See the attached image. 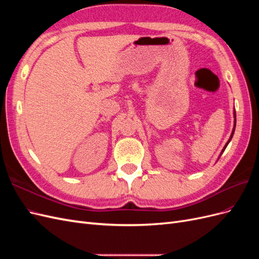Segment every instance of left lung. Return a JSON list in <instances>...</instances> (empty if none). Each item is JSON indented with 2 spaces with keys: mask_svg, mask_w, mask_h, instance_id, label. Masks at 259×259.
Listing matches in <instances>:
<instances>
[{
  "mask_svg": "<svg viewBox=\"0 0 259 259\" xmlns=\"http://www.w3.org/2000/svg\"><path fill=\"white\" fill-rule=\"evenodd\" d=\"M233 117H234V123H233V130H232V133H231V135H230V138L228 139V142H227V143H226L225 147L223 148V150H222L221 154H219V156H221V155L223 154V152L225 151V149L227 148V146H228V144L230 143V140L232 139V136H233V133H234V130H236V123H237V117H236V110H234V109H233ZM219 156H218V159H219Z\"/></svg>",
  "mask_w": 259,
  "mask_h": 259,
  "instance_id": "left-lung-1",
  "label": "left lung"
}]
</instances>
